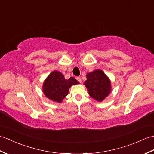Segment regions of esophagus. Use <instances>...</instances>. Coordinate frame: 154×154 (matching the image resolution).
<instances>
[{
	"label": "esophagus",
	"instance_id": "34e87169",
	"mask_svg": "<svg viewBox=\"0 0 154 154\" xmlns=\"http://www.w3.org/2000/svg\"><path fill=\"white\" fill-rule=\"evenodd\" d=\"M76 79H77V80L80 83H82V80H81V79L79 77H77Z\"/></svg>",
	"mask_w": 154,
	"mask_h": 154
}]
</instances>
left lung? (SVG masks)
<instances>
[{
  "label": "left lung",
  "mask_w": 154,
  "mask_h": 154,
  "mask_svg": "<svg viewBox=\"0 0 154 154\" xmlns=\"http://www.w3.org/2000/svg\"><path fill=\"white\" fill-rule=\"evenodd\" d=\"M84 85L91 98L102 102L112 91L109 78L101 69H96L87 74Z\"/></svg>",
  "instance_id": "left-lung-1"
}]
</instances>
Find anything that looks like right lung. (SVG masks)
<instances>
[{
    "label": "right lung",
    "mask_w": 154,
    "mask_h": 154,
    "mask_svg": "<svg viewBox=\"0 0 154 154\" xmlns=\"http://www.w3.org/2000/svg\"><path fill=\"white\" fill-rule=\"evenodd\" d=\"M79 83L74 77L66 79L63 74L54 70L46 78L42 85V92L46 97L53 102L61 103L68 94L69 89Z\"/></svg>",
    "instance_id": "1"
}]
</instances>
